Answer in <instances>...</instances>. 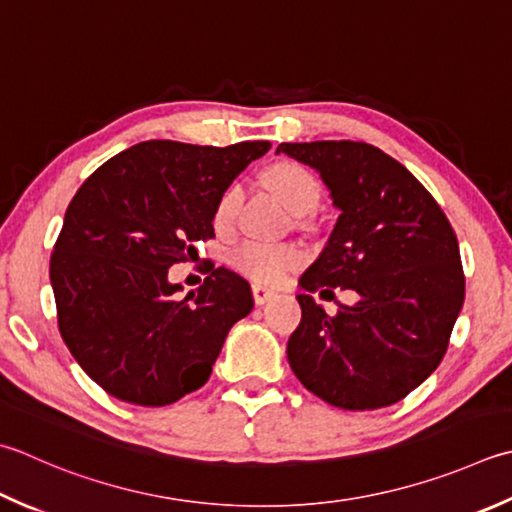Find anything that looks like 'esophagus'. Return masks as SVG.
Segmentation results:
<instances>
[{"instance_id": "1", "label": "esophagus", "mask_w": 512, "mask_h": 512, "mask_svg": "<svg viewBox=\"0 0 512 512\" xmlns=\"http://www.w3.org/2000/svg\"><path fill=\"white\" fill-rule=\"evenodd\" d=\"M273 297H275V290L264 288V286H259V284L253 286V299H255L257 306H264V304L270 302V299H273Z\"/></svg>"}]
</instances>
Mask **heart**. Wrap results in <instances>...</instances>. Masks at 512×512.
<instances>
[{
  "label": "heart",
  "instance_id": "obj_1",
  "mask_svg": "<svg viewBox=\"0 0 512 512\" xmlns=\"http://www.w3.org/2000/svg\"><path fill=\"white\" fill-rule=\"evenodd\" d=\"M268 182L275 193L284 199L288 208L295 213H308L315 208L322 195L319 179L310 170L297 162H277L268 173ZM239 202H242V188L230 184L222 195L217 197L213 210V224L219 230L233 228L237 219ZM228 262L237 273L253 279L259 284H277L304 262L302 248L295 244H275L262 242V239H244L228 253Z\"/></svg>",
  "mask_w": 512,
  "mask_h": 512
}]
</instances>
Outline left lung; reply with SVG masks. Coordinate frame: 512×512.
I'll return each instance as SVG.
<instances>
[{"label":"left lung","instance_id":"1","mask_svg":"<svg viewBox=\"0 0 512 512\" xmlns=\"http://www.w3.org/2000/svg\"><path fill=\"white\" fill-rule=\"evenodd\" d=\"M319 170L339 208L324 253L299 279L302 324L288 364L310 393L344 410L404 399L442 362L466 295L453 226L435 197L384 150L364 142L279 144ZM353 287L335 316L310 292Z\"/></svg>","mask_w":512,"mask_h":512}]
</instances>
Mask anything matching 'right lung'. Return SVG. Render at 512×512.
<instances>
[{"label":"right lung","mask_w":512,"mask_h":512,"mask_svg":"<svg viewBox=\"0 0 512 512\" xmlns=\"http://www.w3.org/2000/svg\"><path fill=\"white\" fill-rule=\"evenodd\" d=\"M268 148L150 139L110 157L70 199L50 255L57 326L108 395L166 406L208 382L230 326L253 310L250 286L210 266L177 299L168 268L215 237L217 197Z\"/></svg>","instance_id":"1"}]
</instances>
